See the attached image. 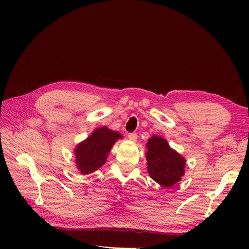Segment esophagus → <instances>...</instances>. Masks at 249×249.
Listing matches in <instances>:
<instances>
[{
  "instance_id": "esophagus-1",
  "label": "esophagus",
  "mask_w": 249,
  "mask_h": 249,
  "mask_svg": "<svg viewBox=\"0 0 249 249\" xmlns=\"http://www.w3.org/2000/svg\"><path fill=\"white\" fill-rule=\"evenodd\" d=\"M128 138L131 141H136L137 139V134L136 133H129L128 134Z\"/></svg>"
}]
</instances>
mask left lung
Returning a JSON list of instances; mask_svg holds the SVG:
<instances>
[{"mask_svg": "<svg viewBox=\"0 0 249 249\" xmlns=\"http://www.w3.org/2000/svg\"><path fill=\"white\" fill-rule=\"evenodd\" d=\"M146 160L150 178L163 188H172L185 175L186 160L164 138L153 135L147 144Z\"/></svg>", "mask_w": 249, "mask_h": 249, "instance_id": "obj_1", "label": "left lung"}]
</instances>
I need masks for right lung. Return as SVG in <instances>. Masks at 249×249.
Masks as SVG:
<instances>
[{"label": "right lung", "instance_id": "obj_1", "mask_svg": "<svg viewBox=\"0 0 249 249\" xmlns=\"http://www.w3.org/2000/svg\"><path fill=\"white\" fill-rule=\"evenodd\" d=\"M123 138L117 131L103 126L96 128L86 140L78 143L74 149L75 163L82 175H89L99 169L107 161L108 153L114 143Z\"/></svg>", "mask_w": 249, "mask_h": 249}]
</instances>
